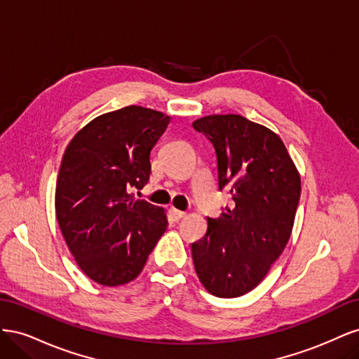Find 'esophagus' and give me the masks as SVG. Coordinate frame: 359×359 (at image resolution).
Returning <instances> with one entry per match:
<instances>
[{"label":"esophagus","instance_id":"obj_1","mask_svg":"<svg viewBox=\"0 0 359 359\" xmlns=\"http://www.w3.org/2000/svg\"><path fill=\"white\" fill-rule=\"evenodd\" d=\"M170 215H172V219L175 220V222H178V220H181L184 215H186V212L184 211H180V210H175V208H170Z\"/></svg>","mask_w":359,"mask_h":359}]
</instances>
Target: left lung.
<instances>
[{"mask_svg": "<svg viewBox=\"0 0 359 359\" xmlns=\"http://www.w3.org/2000/svg\"><path fill=\"white\" fill-rule=\"evenodd\" d=\"M193 128L215 149L219 189L235 206L210 219L191 244L196 274L215 297L236 298L255 289L289 241L301 196L299 173L269 128L241 115H210Z\"/></svg>", "mask_w": 359, "mask_h": 359, "instance_id": "obj_1", "label": "left lung"}]
</instances>
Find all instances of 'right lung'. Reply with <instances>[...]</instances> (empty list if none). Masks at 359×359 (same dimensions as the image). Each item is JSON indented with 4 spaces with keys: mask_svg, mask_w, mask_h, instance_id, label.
<instances>
[{
    "mask_svg": "<svg viewBox=\"0 0 359 359\" xmlns=\"http://www.w3.org/2000/svg\"><path fill=\"white\" fill-rule=\"evenodd\" d=\"M170 121L161 112L127 106L97 116L64 153L55 211L73 257L95 283L135 280L168 227L160 206L137 199L149 180V154Z\"/></svg>",
    "mask_w": 359,
    "mask_h": 359,
    "instance_id": "1",
    "label": "right lung"
}]
</instances>
